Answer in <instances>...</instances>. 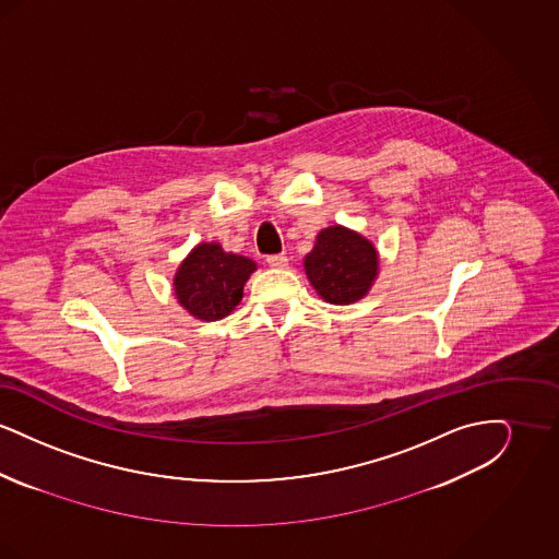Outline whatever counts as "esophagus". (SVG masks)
<instances>
[{"label": "esophagus", "instance_id": "34e87169", "mask_svg": "<svg viewBox=\"0 0 559 559\" xmlns=\"http://www.w3.org/2000/svg\"><path fill=\"white\" fill-rule=\"evenodd\" d=\"M266 262H267V266H270V267H287V264H289V260H287V255H285V253H276V255H267Z\"/></svg>", "mask_w": 559, "mask_h": 559}]
</instances>
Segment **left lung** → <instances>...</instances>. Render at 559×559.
<instances>
[{"label":"left lung","mask_w":559,"mask_h":559,"mask_svg":"<svg viewBox=\"0 0 559 559\" xmlns=\"http://www.w3.org/2000/svg\"><path fill=\"white\" fill-rule=\"evenodd\" d=\"M304 267L310 285L324 301L347 306L362 299L371 289L379 255L371 240L362 235L344 226H329L320 230Z\"/></svg>","instance_id":"8db88e82"}]
</instances>
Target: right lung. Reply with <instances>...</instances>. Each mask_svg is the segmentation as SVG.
<instances>
[{
	"label": "right lung",
	"mask_w": 559,
	"mask_h": 559,
	"mask_svg": "<svg viewBox=\"0 0 559 559\" xmlns=\"http://www.w3.org/2000/svg\"><path fill=\"white\" fill-rule=\"evenodd\" d=\"M255 267L253 260L226 253L217 242H201L178 267L174 293L194 319H224L239 306L242 287Z\"/></svg>",
	"instance_id": "1"
}]
</instances>
